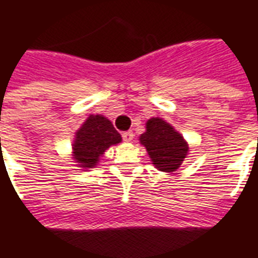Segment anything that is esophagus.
Listing matches in <instances>:
<instances>
[{
    "mask_svg": "<svg viewBox=\"0 0 258 258\" xmlns=\"http://www.w3.org/2000/svg\"><path fill=\"white\" fill-rule=\"evenodd\" d=\"M121 137H123V141H125V142H131L134 139V133L133 131H124L121 134Z\"/></svg>",
    "mask_w": 258,
    "mask_h": 258,
    "instance_id": "obj_1",
    "label": "esophagus"
}]
</instances>
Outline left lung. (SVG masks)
Wrapping results in <instances>:
<instances>
[{"mask_svg":"<svg viewBox=\"0 0 258 258\" xmlns=\"http://www.w3.org/2000/svg\"><path fill=\"white\" fill-rule=\"evenodd\" d=\"M139 141L146 147L155 168L162 172H174L188 153V145L172 125L160 117L146 123V133Z\"/></svg>","mask_w":258,"mask_h":258,"instance_id":"obj_1","label":"left lung"}]
</instances>
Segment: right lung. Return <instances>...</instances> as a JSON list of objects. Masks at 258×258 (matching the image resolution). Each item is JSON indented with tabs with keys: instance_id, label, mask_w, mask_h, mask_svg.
<instances>
[{
	"instance_id": "right-lung-1",
	"label": "right lung",
	"mask_w": 258,
	"mask_h": 258,
	"mask_svg": "<svg viewBox=\"0 0 258 258\" xmlns=\"http://www.w3.org/2000/svg\"><path fill=\"white\" fill-rule=\"evenodd\" d=\"M120 141V134L107 117L90 115L77 131L76 142L73 145L74 158L82 168H94L104 151Z\"/></svg>"
}]
</instances>
